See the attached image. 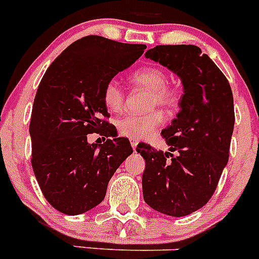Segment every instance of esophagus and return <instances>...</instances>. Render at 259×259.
Masks as SVG:
<instances>
[{
  "instance_id": "esophagus-1",
  "label": "esophagus",
  "mask_w": 259,
  "mask_h": 259,
  "mask_svg": "<svg viewBox=\"0 0 259 259\" xmlns=\"http://www.w3.org/2000/svg\"><path fill=\"white\" fill-rule=\"evenodd\" d=\"M137 144H139V143H137V141L136 140H131V146H132V149H136V146H137Z\"/></svg>"
}]
</instances>
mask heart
Listing matches in <instances>:
<instances>
[{"label":"heart","mask_w":259,"mask_h":259,"mask_svg":"<svg viewBox=\"0 0 259 259\" xmlns=\"http://www.w3.org/2000/svg\"><path fill=\"white\" fill-rule=\"evenodd\" d=\"M131 81L137 87H143L149 91L148 107L154 109L155 106L166 110H172L180 101L179 89L167 83L168 77L162 68L144 67L136 71L131 77ZM104 104L110 111L118 113L124 104V95L122 88L115 80H110L105 85ZM164 122V116L161 111L154 110L145 115H124L116 122V130L120 136L128 137L131 140H144L152 136L158 127Z\"/></svg>","instance_id":"b5f03b06"}]
</instances>
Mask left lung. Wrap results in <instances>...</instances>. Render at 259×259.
Segmentation results:
<instances>
[{
  "instance_id": "1",
  "label": "left lung",
  "mask_w": 259,
  "mask_h": 259,
  "mask_svg": "<svg viewBox=\"0 0 259 259\" xmlns=\"http://www.w3.org/2000/svg\"><path fill=\"white\" fill-rule=\"evenodd\" d=\"M145 56L175 72L184 93L180 111L162 131L168 152L148 144L136 148L145 159L144 200L155 211L185 217L206 205L228 162L235 124L232 91L198 47L158 45Z\"/></svg>"
}]
</instances>
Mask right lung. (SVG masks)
<instances>
[{
    "mask_svg": "<svg viewBox=\"0 0 259 259\" xmlns=\"http://www.w3.org/2000/svg\"><path fill=\"white\" fill-rule=\"evenodd\" d=\"M145 49L85 36L66 48L41 79L29 124L31 162L44 197L58 211L79 215L101 203L111 176L134 152L104 119L109 113L102 93ZM89 133L114 139L89 144Z\"/></svg>",
    "mask_w": 259,
    "mask_h": 259,
    "instance_id": "1",
    "label": "right lung"
}]
</instances>
